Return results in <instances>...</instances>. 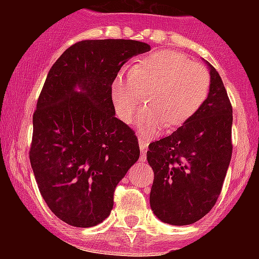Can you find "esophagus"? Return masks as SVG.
Returning <instances> with one entry per match:
<instances>
[{"instance_id":"esophagus-1","label":"esophagus","mask_w":259,"mask_h":259,"mask_svg":"<svg viewBox=\"0 0 259 259\" xmlns=\"http://www.w3.org/2000/svg\"><path fill=\"white\" fill-rule=\"evenodd\" d=\"M139 145H140V152H141L140 161L145 162L146 161V152H148V145H149V141L140 136L139 137Z\"/></svg>"}]
</instances>
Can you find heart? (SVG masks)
Here are the masks:
<instances>
[{
	"mask_svg": "<svg viewBox=\"0 0 259 259\" xmlns=\"http://www.w3.org/2000/svg\"><path fill=\"white\" fill-rule=\"evenodd\" d=\"M146 90V107L137 114L135 125L146 136H157L164 127L179 128L201 109L210 92V75L182 53H150L113 79L111 100L119 119L131 122Z\"/></svg>",
	"mask_w": 259,
	"mask_h": 259,
	"instance_id": "heart-1",
	"label": "heart"
}]
</instances>
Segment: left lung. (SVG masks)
<instances>
[{
	"instance_id": "8db88e82",
	"label": "left lung",
	"mask_w": 259,
	"mask_h": 259,
	"mask_svg": "<svg viewBox=\"0 0 259 259\" xmlns=\"http://www.w3.org/2000/svg\"><path fill=\"white\" fill-rule=\"evenodd\" d=\"M207 66L205 104L170 136L149 144L146 153L154 171L150 207L172 226L194 223L212 209L232 155V106L218 71Z\"/></svg>"
}]
</instances>
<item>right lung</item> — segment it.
I'll list each match as a JSON object with an SVG mask.
<instances>
[{
	"mask_svg": "<svg viewBox=\"0 0 259 259\" xmlns=\"http://www.w3.org/2000/svg\"><path fill=\"white\" fill-rule=\"evenodd\" d=\"M150 45L135 40H84L50 68L33 114L29 161L49 209L74 227L110 215L114 191L139 159L135 132L115 118L111 83Z\"/></svg>",
	"mask_w": 259,
	"mask_h": 259,
	"instance_id": "right-lung-1",
	"label": "right lung"
}]
</instances>
